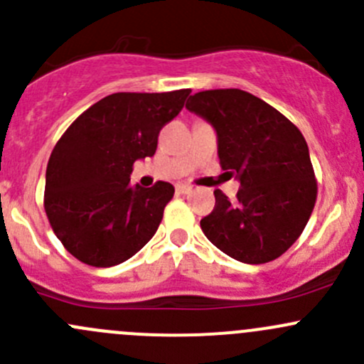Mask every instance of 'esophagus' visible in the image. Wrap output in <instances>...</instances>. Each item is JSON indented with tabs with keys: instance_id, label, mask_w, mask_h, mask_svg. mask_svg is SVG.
I'll list each match as a JSON object with an SVG mask.
<instances>
[{
	"instance_id": "obj_1",
	"label": "esophagus",
	"mask_w": 364,
	"mask_h": 364,
	"mask_svg": "<svg viewBox=\"0 0 364 364\" xmlns=\"http://www.w3.org/2000/svg\"><path fill=\"white\" fill-rule=\"evenodd\" d=\"M176 192H178V193H183V196H185V193H190V192H192V186L183 185V183H179V185H176Z\"/></svg>"
}]
</instances>
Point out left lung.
Here are the masks:
<instances>
[{
  "label": "left lung",
  "instance_id": "left-lung-1",
  "mask_svg": "<svg viewBox=\"0 0 364 364\" xmlns=\"http://www.w3.org/2000/svg\"><path fill=\"white\" fill-rule=\"evenodd\" d=\"M186 109L213 124L220 165L240 179L236 199L215 190L200 220L209 241L232 259L264 264L294 245L317 200V179L299 128L243 90L199 91Z\"/></svg>",
  "mask_w": 364,
  "mask_h": 364
}]
</instances>
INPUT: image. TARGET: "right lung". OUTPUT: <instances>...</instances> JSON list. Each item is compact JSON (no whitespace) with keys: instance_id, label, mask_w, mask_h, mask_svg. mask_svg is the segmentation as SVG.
Segmentation results:
<instances>
[{"instance_id":"1","label":"right lung","mask_w":364,"mask_h":364,"mask_svg":"<svg viewBox=\"0 0 364 364\" xmlns=\"http://www.w3.org/2000/svg\"><path fill=\"white\" fill-rule=\"evenodd\" d=\"M190 90L114 93L67 128L50 153L43 208L58 240L80 262L111 267L141 250L174 196L171 183L132 188L135 160L153 156L161 128Z\"/></svg>"}]
</instances>
